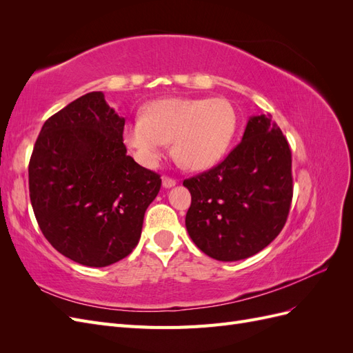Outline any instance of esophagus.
Here are the masks:
<instances>
[{"instance_id":"1","label":"esophagus","mask_w":353,"mask_h":353,"mask_svg":"<svg viewBox=\"0 0 353 353\" xmlns=\"http://www.w3.org/2000/svg\"><path fill=\"white\" fill-rule=\"evenodd\" d=\"M175 184H176V181L172 179V178H169V176H163L162 178L163 188H172V187H175Z\"/></svg>"}]
</instances>
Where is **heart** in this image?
I'll list each match as a JSON object with an SVG mask.
<instances>
[{
  "instance_id": "b5f03b06",
  "label": "heart",
  "mask_w": 353,
  "mask_h": 353,
  "mask_svg": "<svg viewBox=\"0 0 353 353\" xmlns=\"http://www.w3.org/2000/svg\"><path fill=\"white\" fill-rule=\"evenodd\" d=\"M237 128L232 104L223 99H166L152 103L143 117L128 123L125 141L145 166L172 154L190 170L215 166L227 154Z\"/></svg>"
}]
</instances>
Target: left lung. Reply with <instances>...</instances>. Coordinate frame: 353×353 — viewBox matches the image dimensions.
I'll list each match as a JSON object with an SVG mask.
<instances>
[{
	"instance_id": "obj_1",
	"label": "left lung",
	"mask_w": 353,
	"mask_h": 353,
	"mask_svg": "<svg viewBox=\"0 0 353 353\" xmlns=\"http://www.w3.org/2000/svg\"><path fill=\"white\" fill-rule=\"evenodd\" d=\"M191 193L190 239L210 258L241 261L283 230L293 197L292 152L271 114L250 116L241 138L218 166L184 181Z\"/></svg>"
}]
</instances>
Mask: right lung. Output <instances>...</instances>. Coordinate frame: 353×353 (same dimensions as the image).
Here are the masks:
<instances>
[{
    "label": "right lung",
    "instance_id": "1",
    "mask_svg": "<svg viewBox=\"0 0 353 353\" xmlns=\"http://www.w3.org/2000/svg\"><path fill=\"white\" fill-rule=\"evenodd\" d=\"M125 119L92 91L46 121L29 162L38 225L57 252L85 266L112 265L140 241L162 179L126 154Z\"/></svg>",
    "mask_w": 353,
    "mask_h": 353
}]
</instances>
